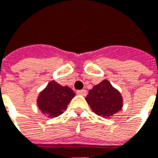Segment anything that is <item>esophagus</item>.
Instances as JSON below:
<instances>
[{
    "label": "esophagus",
    "instance_id": "34e87169",
    "mask_svg": "<svg viewBox=\"0 0 158 158\" xmlns=\"http://www.w3.org/2000/svg\"><path fill=\"white\" fill-rule=\"evenodd\" d=\"M77 95H81V96H85L86 95V90H79L77 91Z\"/></svg>",
    "mask_w": 158,
    "mask_h": 158
}]
</instances>
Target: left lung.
Returning <instances> with one entry per match:
<instances>
[{
	"instance_id": "8db88e82",
	"label": "left lung",
	"mask_w": 158,
	"mask_h": 158,
	"mask_svg": "<svg viewBox=\"0 0 158 158\" xmlns=\"http://www.w3.org/2000/svg\"><path fill=\"white\" fill-rule=\"evenodd\" d=\"M85 101L93 112L104 118H110L123 107L120 92L108 80H103L89 90Z\"/></svg>"
}]
</instances>
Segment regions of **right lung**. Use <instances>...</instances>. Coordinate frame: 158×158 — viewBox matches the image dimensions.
<instances>
[{"mask_svg": "<svg viewBox=\"0 0 158 158\" xmlns=\"http://www.w3.org/2000/svg\"><path fill=\"white\" fill-rule=\"evenodd\" d=\"M75 96L70 87L51 81L38 96L37 106L45 116L55 118L67 110L68 105Z\"/></svg>", "mask_w": 158, "mask_h": 158, "instance_id": "obj_1", "label": "right lung"}]
</instances>
